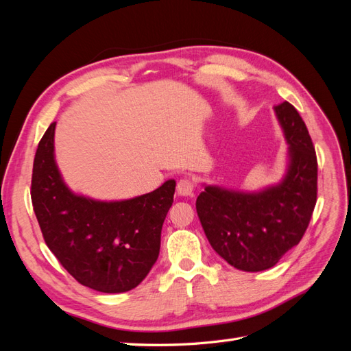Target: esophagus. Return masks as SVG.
<instances>
[{
	"instance_id": "1",
	"label": "esophagus",
	"mask_w": 351,
	"mask_h": 351,
	"mask_svg": "<svg viewBox=\"0 0 351 351\" xmlns=\"http://www.w3.org/2000/svg\"><path fill=\"white\" fill-rule=\"evenodd\" d=\"M195 190L193 180L190 178H180L177 183V193L180 196H192Z\"/></svg>"
}]
</instances>
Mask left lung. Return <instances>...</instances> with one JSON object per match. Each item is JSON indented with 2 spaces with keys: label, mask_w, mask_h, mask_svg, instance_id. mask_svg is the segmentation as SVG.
<instances>
[{
  "label": "left lung",
  "mask_w": 351,
  "mask_h": 351,
  "mask_svg": "<svg viewBox=\"0 0 351 351\" xmlns=\"http://www.w3.org/2000/svg\"><path fill=\"white\" fill-rule=\"evenodd\" d=\"M290 145L284 182L261 193L205 187L196 200L210 246L231 267L247 272L272 268L299 244L317 197V159L307 127L290 102L275 105Z\"/></svg>",
  "instance_id": "obj_1"
}]
</instances>
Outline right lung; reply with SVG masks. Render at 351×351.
Returning <instances> with one entry per match:
<instances>
[{
    "label": "right lung",
    "mask_w": 351,
    "mask_h": 351,
    "mask_svg": "<svg viewBox=\"0 0 351 351\" xmlns=\"http://www.w3.org/2000/svg\"><path fill=\"white\" fill-rule=\"evenodd\" d=\"M51 123L38 145L30 197L42 236L71 277L101 293H124L139 285L158 259L164 219L176 182L121 202L73 195L54 161Z\"/></svg>",
    "instance_id": "obj_1"
}]
</instances>
